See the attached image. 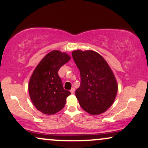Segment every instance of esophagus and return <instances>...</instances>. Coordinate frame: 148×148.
I'll return each instance as SVG.
<instances>
[{
  "instance_id": "1",
  "label": "esophagus",
  "mask_w": 148,
  "mask_h": 148,
  "mask_svg": "<svg viewBox=\"0 0 148 148\" xmlns=\"http://www.w3.org/2000/svg\"><path fill=\"white\" fill-rule=\"evenodd\" d=\"M74 91H75V88H72V89L70 90V92H71V93H72V94H73V93L74 92Z\"/></svg>"
}]
</instances>
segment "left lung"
<instances>
[{
    "instance_id": "8db88e82",
    "label": "left lung",
    "mask_w": 148,
    "mask_h": 148,
    "mask_svg": "<svg viewBox=\"0 0 148 148\" xmlns=\"http://www.w3.org/2000/svg\"><path fill=\"white\" fill-rule=\"evenodd\" d=\"M72 57L81 74L80 87L75 92L80 106L90 114L103 113L113 104L118 91L113 72L93 51H74Z\"/></svg>"
}]
</instances>
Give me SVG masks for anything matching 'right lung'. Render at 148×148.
Instances as JSON below:
<instances>
[{"label":"right lung","instance_id":"right-lung-1","mask_svg":"<svg viewBox=\"0 0 148 148\" xmlns=\"http://www.w3.org/2000/svg\"><path fill=\"white\" fill-rule=\"evenodd\" d=\"M70 60L65 53L53 51L37 66L29 81L28 90L32 102L42 113L55 114L64 108L71 92L64 89L58 70Z\"/></svg>","mask_w":148,"mask_h":148}]
</instances>
